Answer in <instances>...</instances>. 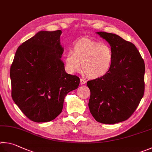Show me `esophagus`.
<instances>
[{"label": "esophagus", "instance_id": "1", "mask_svg": "<svg viewBox=\"0 0 152 152\" xmlns=\"http://www.w3.org/2000/svg\"><path fill=\"white\" fill-rule=\"evenodd\" d=\"M80 83H81V85L86 84V81L84 80V79H80Z\"/></svg>", "mask_w": 152, "mask_h": 152}]
</instances>
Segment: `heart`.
<instances>
[{
  "label": "heart",
  "mask_w": 152,
  "mask_h": 152,
  "mask_svg": "<svg viewBox=\"0 0 152 152\" xmlns=\"http://www.w3.org/2000/svg\"><path fill=\"white\" fill-rule=\"evenodd\" d=\"M114 53L110 45L90 39H83L73 45L72 51L65 55L66 71L74 73L83 69L91 79L101 78L107 74L114 63Z\"/></svg>",
  "instance_id": "heart-1"
}]
</instances>
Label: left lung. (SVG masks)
Returning a JSON list of instances; mask_svg holds the SVG:
<instances>
[{
    "instance_id": "8db88e82",
    "label": "left lung",
    "mask_w": 152,
    "mask_h": 152,
    "mask_svg": "<svg viewBox=\"0 0 152 152\" xmlns=\"http://www.w3.org/2000/svg\"><path fill=\"white\" fill-rule=\"evenodd\" d=\"M114 53V63L107 74L88 81L90 112L102 124L127 120L134 113L145 90V63L136 47L115 34L97 32Z\"/></svg>"
}]
</instances>
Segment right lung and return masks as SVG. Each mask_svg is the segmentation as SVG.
I'll return each instance as SVG.
<instances>
[{
  "instance_id": "right-lung-1",
  "label": "right lung",
  "mask_w": 152,
  "mask_h": 152,
  "mask_svg": "<svg viewBox=\"0 0 152 152\" xmlns=\"http://www.w3.org/2000/svg\"><path fill=\"white\" fill-rule=\"evenodd\" d=\"M61 30L41 31L20 45L10 66L11 95L21 111L34 122H47L62 111L65 97L80 79L66 73L61 60Z\"/></svg>"
}]
</instances>
